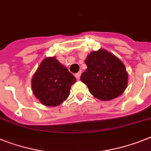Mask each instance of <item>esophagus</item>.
I'll list each match as a JSON object with an SVG mask.
<instances>
[{"instance_id":"1","label":"esophagus","mask_w":151,"mask_h":151,"mask_svg":"<svg viewBox=\"0 0 151 151\" xmlns=\"http://www.w3.org/2000/svg\"><path fill=\"white\" fill-rule=\"evenodd\" d=\"M81 72H78V73H77L75 74V77L78 80H80V78H81Z\"/></svg>"}]
</instances>
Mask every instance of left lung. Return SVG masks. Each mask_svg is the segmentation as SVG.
Listing matches in <instances>:
<instances>
[{
    "label": "left lung",
    "mask_w": 151,
    "mask_h": 151,
    "mask_svg": "<svg viewBox=\"0 0 151 151\" xmlns=\"http://www.w3.org/2000/svg\"><path fill=\"white\" fill-rule=\"evenodd\" d=\"M87 69L81 81L90 93L101 101H111L122 94L128 83V73L123 62L111 52L101 48L85 59Z\"/></svg>",
    "instance_id": "1"
}]
</instances>
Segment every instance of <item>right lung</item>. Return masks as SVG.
<instances>
[{
  "label": "right lung",
  "mask_w": 151,
  "mask_h": 151,
  "mask_svg": "<svg viewBox=\"0 0 151 151\" xmlns=\"http://www.w3.org/2000/svg\"><path fill=\"white\" fill-rule=\"evenodd\" d=\"M75 77L55 57L41 61L31 80L33 93L44 106L56 107L68 99Z\"/></svg>",
  "instance_id": "right-lung-1"
}]
</instances>
